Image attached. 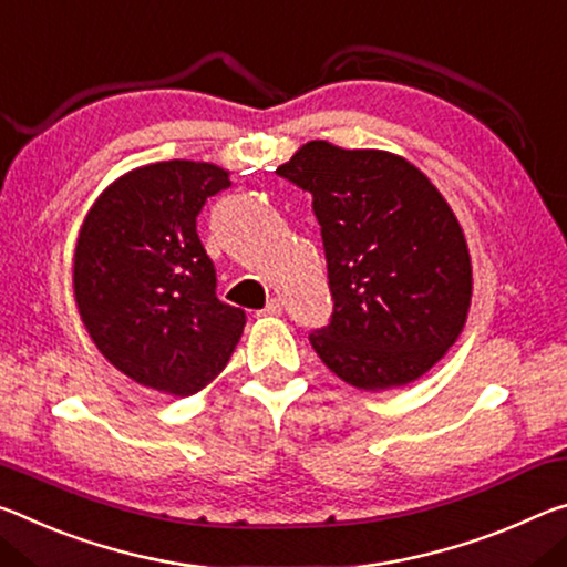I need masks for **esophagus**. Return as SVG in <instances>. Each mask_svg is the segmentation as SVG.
I'll use <instances>...</instances> for the list:
<instances>
[{
	"instance_id": "esophagus-1",
	"label": "esophagus",
	"mask_w": 567,
	"mask_h": 567,
	"mask_svg": "<svg viewBox=\"0 0 567 567\" xmlns=\"http://www.w3.org/2000/svg\"><path fill=\"white\" fill-rule=\"evenodd\" d=\"M281 313H284V301L271 299L261 311H258V317H281Z\"/></svg>"
}]
</instances>
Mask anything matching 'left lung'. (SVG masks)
Returning a JSON list of instances; mask_svg holds the SVG:
<instances>
[{
    "label": "left lung",
    "instance_id": "left-lung-1",
    "mask_svg": "<svg viewBox=\"0 0 567 567\" xmlns=\"http://www.w3.org/2000/svg\"><path fill=\"white\" fill-rule=\"evenodd\" d=\"M311 193L333 311L309 341L333 374L367 392L402 386L465 327L472 266L447 200L404 157L306 143L276 171Z\"/></svg>",
    "mask_w": 567,
    "mask_h": 567
}]
</instances>
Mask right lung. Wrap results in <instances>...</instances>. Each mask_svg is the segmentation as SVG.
I'll use <instances>...</instances> for the list:
<instances>
[{"label": "right lung", "instance_id": "1", "mask_svg": "<svg viewBox=\"0 0 567 567\" xmlns=\"http://www.w3.org/2000/svg\"><path fill=\"white\" fill-rule=\"evenodd\" d=\"M230 188L210 163L123 175L95 200L74 248V301L92 341L137 384L190 396L228 364L246 311L216 296L198 238L206 200Z\"/></svg>", "mask_w": 567, "mask_h": 567}]
</instances>
